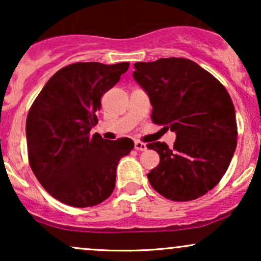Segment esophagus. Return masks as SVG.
I'll return each mask as SVG.
<instances>
[{"label":"esophagus","instance_id":"esophagus-1","mask_svg":"<svg viewBox=\"0 0 261 261\" xmlns=\"http://www.w3.org/2000/svg\"><path fill=\"white\" fill-rule=\"evenodd\" d=\"M135 149H137V151H146L147 149V145L143 142H140V141H135Z\"/></svg>","mask_w":261,"mask_h":261}]
</instances>
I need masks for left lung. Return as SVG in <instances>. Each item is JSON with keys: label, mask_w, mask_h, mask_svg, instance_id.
<instances>
[{"label": "left lung", "mask_w": 261, "mask_h": 261, "mask_svg": "<svg viewBox=\"0 0 261 261\" xmlns=\"http://www.w3.org/2000/svg\"><path fill=\"white\" fill-rule=\"evenodd\" d=\"M135 81L148 94L154 124L174 131L173 147L148 143L160 164L147 174L166 199L190 201L220 182L237 147L236 110L228 92L189 59L136 62Z\"/></svg>", "instance_id": "8db88e82"}]
</instances>
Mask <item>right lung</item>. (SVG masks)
I'll return each instance as SVG.
<instances>
[{
	"mask_svg": "<svg viewBox=\"0 0 261 261\" xmlns=\"http://www.w3.org/2000/svg\"><path fill=\"white\" fill-rule=\"evenodd\" d=\"M128 62H77L46 82L27 116L31 168L53 197L73 207L103 202L115 188L116 167L134 148L122 137L91 135L100 98L127 71Z\"/></svg>",
	"mask_w": 261,
	"mask_h": 261,
	"instance_id": "add662e5",
	"label": "right lung"
}]
</instances>
